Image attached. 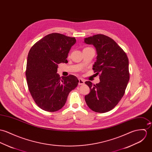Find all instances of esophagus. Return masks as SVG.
I'll return each instance as SVG.
<instances>
[{"label": "esophagus", "instance_id": "34e87169", "mask_svg": "<svg viewBox=\"0 0 152 152\" xmlns=\"http://www.w3.org/2000/svg\"><path fill=\"white\" fill-rule=\"evenodd\" d=\"M84 84V80L83 79L79 78V85H83Z\"/></svg>", "mask_w": 152, "mask_h": 152}]
</instances>
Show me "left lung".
I'll return each instance as SVG.
<instances>
[{
	"label": "left lung",
	"instance_id": "left-lung-1",
	"mask_svg": "<svg viewBox=\"0 0 152 152\" xmlns=\"http://www.w3.org/2000/svg\"><path fill=\"white\" fill-rule=\"evenodd\" d=\"M84 42L95 47L97 56L93 69L100 74L99 83L85 82L90 89L85 101L93 111L106 113L117 105L125 93L129 80L128 58L115 41L103 34L86 38Z\"/></svg>",
	"mask_w": 152,
	"mask_h": 152
}]
</instances>
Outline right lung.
I'll use <instances>...</instances> for the list:
<instances>
[{
  "label": "right lung",
  "instance_id": "right-lung-1",
  "mask_svg": "<svg viewBox=\"0 0 152 152\" xmlns=\"http://www.w3.org/2000/svg\"><path fill=\"white\" fill-rule=\"evenodd\" d=\"M75 37L52 33L31 47L27 57L26 76L29 91L37 105L55 112L65 104L69 93L79 83L73 75L60 77L58 64L67 63L68 53L76 43Z\"/></svg>",
  "mask_w": 152,
  "mask_h": 152
}]
</instances>
